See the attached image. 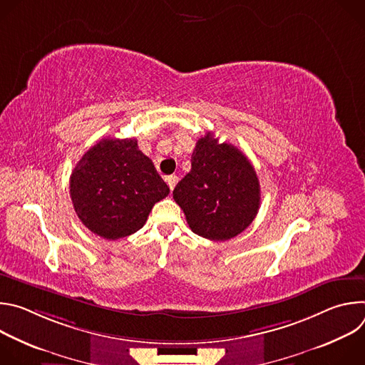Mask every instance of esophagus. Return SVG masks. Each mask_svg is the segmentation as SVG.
Instances as JSON below:
<instances>
[{
  "label": "esophagus",
  "mask_w": 365,
  "mask_h": 365,
  "mask_svg": "<svg viewBox=\"0 0 365 365\" xmlns=\"http://www.w3.org/2000/svg\"><path fill=\"white\" fill-rule=\"evenodd\" d=\"M176 183H178V176H169V178H168V185H169L170 190L175 189Z\"/></svg>",
  "instance_id": "obj_1"
}]
</instances>
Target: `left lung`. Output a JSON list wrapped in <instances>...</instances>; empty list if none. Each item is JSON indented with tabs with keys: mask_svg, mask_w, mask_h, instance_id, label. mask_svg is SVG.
I'll list each match as a JSON object with an SVG mask.
<instances>
[{
	"mask_svg": "<svg viewBox=\"0 0 365 365\" xmlns=\"http://www.w3.org/2000/svg\"><path fill=\"white\" fill-rule=\"evenodd\" d=\"M173 199L195 234L227 241L241 234L255 218L259 182L242 151L207 133L197 140L192 169L176 185Z\"/></svg>",
	"mask_w": 365,
	"mask_h": 365,
	"instance_id": "obj_1",
	"label": "left lung"
}]
</instances>
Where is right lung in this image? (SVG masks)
Masks as SVG:
<instances>
[{
    "instance_id": "obj_1",
    "label": "right lung",
    "mask_w": 365,
    "mask_h": 365,
    "mask_svg": "<svg viewBox=\"0 0 365 365\" xmlns=\"http://www.w3.org/2000/svg\"><path fill=\"white\" fill-rule=\"evenodd\" d=\"M71 197L82 224L106 240L137 232L170 189L135 138H102L75 166Z\"/></svg>"
}]
</instances>
